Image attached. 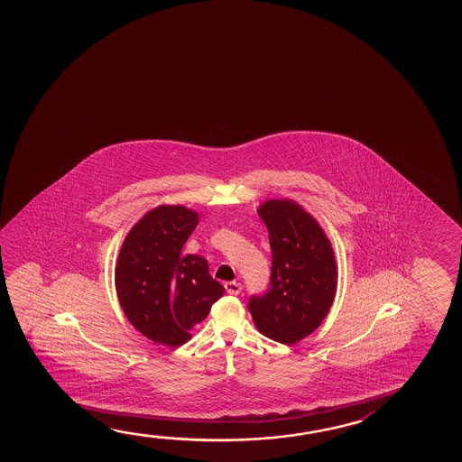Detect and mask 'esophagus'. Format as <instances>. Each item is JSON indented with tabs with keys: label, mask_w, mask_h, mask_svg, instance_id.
I'll list each match as a JSON object with an SVG mask.
<instances>
[{
	"label": "esophagus",
	"mask_w": 462,
	"mask_h": 462,
	"mask_svg": "<svg viewBox=\"0 0 462 462\" xmlns=\"http://www.w3.org/2000/svg\"><path fill=\"white\" fill-rule=\"evenodd\" d=\"M224 286H226V291L228 292V294H232V296H236V294H240L243 290L242 283H236V282H226L224 283Z\"/></svg>",
	"instance_id": "esophagus-1"
}]
</instances>
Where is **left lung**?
Instances as JSON below:
<instances>
[{
	"mask_svg": "<svg viewBox=\"0 0 462 462\" xmlns=\"http://www.w3.org/2000/svg\"><path fill=\"white\" fill-rule=\"evenodd\" d=\"M257 213L269 230V291L248 309L259 333L292 346L312 334L333 306L337 263L325 230L294 199H267Z\"/></svg>",
	"mask_w": 462,
	"mask_h": 462,
	"instance_id": "obj_1",
	"label": "left lung"
}]
</instances>
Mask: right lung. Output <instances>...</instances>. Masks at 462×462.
<instances>
[{"label":"right lung","instance_id":"add662e5","mask_svg":"<svg viewBox=\"0 0 462 462\" xmlns=\"http://www.w3.org/2000/svg\"><path fill=\"white\" fill-rule=\"evenodd\" d=\"M199 226V213L182 205H162L143 214L121 245L115 288L129 323L147 339L179 347L190 341L224 294L209 275L205 257L182 254Z\"/></svg>","mask_w":462,"mask_h":462}]
</instances>
